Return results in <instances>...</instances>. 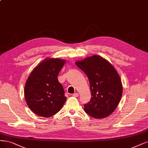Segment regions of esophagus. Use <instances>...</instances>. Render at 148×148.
Instances as JSON below:
<instances>
[{"label":"esophagus","instance_id":"obj_1","mask_svg":"<svg viewBox=\"0 0 148 148\" xmlns=\"http://www.w3.org/2000/svg\"><path fill=\"white\" fill-rule=\"evenodd\" d=\"M72 95H73V97H78L79 96V94H78V93H75V94H73Z\"/></svg>","mask_w":148,"mask_h":148}]
</instances>
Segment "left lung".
I'll use <instances>...</instances> for the list:
<instances>
[{
	"label": "left lung",
	"instance_id": "1",
	"mask_svg": "<svg viewBox=\"0 0 148 148\" xmlns=\"http://www.w3.org/2000/svg\"><path fill=\"white\" fill-rule=\"evenodd\" d=\"M75 64L87 75L92 97L84 104V111L95 119L110 115L118 106L123 94V86L115 69L98 55L88 57Z\"/></svg>",
	"mask_w": 148,
	"mask_h": 148
}]
</instances>
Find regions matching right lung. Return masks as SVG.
Segmentation results:
<instances>
[{
  "instance_id": "obj_1",
  "label": "right lung",
  "mask_w": 148,
  "mask_h": 148,
  "mask_svg": "<svg viewBox=\"0 0 148 148\" xmlns=\"http://www.w3.org/2000/svg\"><path fill=\"white\" fill-rule=\"evenodd\" d=\"M64 60L47 59L37 66L29 75L24 88L25 101L34 113L44 118L60 110L67 97L58 79Z\"/></svg>"
}]
</instances>
